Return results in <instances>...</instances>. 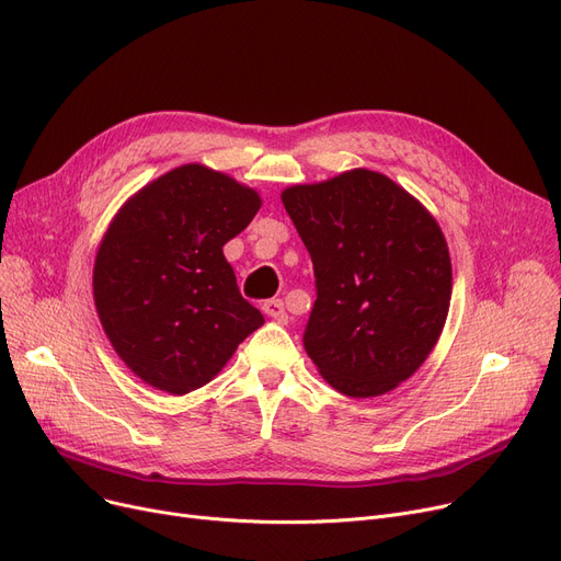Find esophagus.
<instances>
[{"instance_id":"esophagus-1","label":"esophagus","mask_w":561,"mask_h":561,"mask_svg":"<svg viewBox=\"0 0 561 561\" xmlns=\"http://www.w3.org/2000/svg\"><path fill=\"white\" fill-rule=\"evenodd\" d=\"M263 313L273 318L275 322H279V325H286L288 322V313H286V307L282 300H265L263 302Z\"/></svg>"}]
</instances>
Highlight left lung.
Instances as JSON below:
<instances>
[{
  "instance_id": "1",
  "label": "left lung",
  "mask_w": 561,
  "mask_h": 561,
  "mask_svg": "<svg viewBox=\"0 0 561 561\" xmlns=\"http://www.w3.org/2000/svg\"><path fill=\"white\" fill-rule=\"evenodd\" d=\"M282 202L313 261L307 355L343 396L393 391L446 325L453 263L444 231L414 195L366 168L290 186Z\"/></svg>"
}]
</instances>
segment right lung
<instances>
[{"label": "right lung", "instance_id": "right-lung-1", "mask_svg": "<svg viewBox=\"0 0 561 561\" xmlns=\"http://www.w3.org/2000/svg\"><path fill=\"white\" fill-rule=\"evenodd\" d=\"M259 209L254 188L186 163L134 193L111 220L93 268L95 309L117 357L145 385L191 393L263 325L222 254Z\"/></svg>", "mask_w": 561, "mask_h": 561}]
</instances>
